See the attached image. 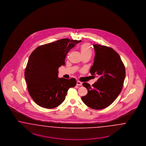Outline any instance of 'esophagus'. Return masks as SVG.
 Returning <instances> with one entry per match:
<instances>
[{"label":"esophagus","instance_id":"esophagus-1","mask_svg":"<svg viewBox=\"0 0 146 146\" xmlns=\"http://www.w3.org/2000/svg\"><path fill=\"white\" fill-rule=\"evenodd\" d=\"M76 85H77V86H82V82H79V81H77V82H76Z\"/></svg>","mask_w":146,"mask_h":146}]
</instances>
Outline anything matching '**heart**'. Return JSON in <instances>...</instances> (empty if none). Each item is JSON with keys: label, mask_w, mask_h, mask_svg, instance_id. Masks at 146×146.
Segmentation results:
<instances>
[{"label": "heart", "mask_w": 146, "mask_h": 146, "mask_svg": "<svg viewBox=\"0 0 146 146\" xmlns=\"http://www.w3.org/2000/svg\"><path fill=\"white\" fill-rule=\"evenodd\" d=\"M79 50L83 58H90L92 54V50L88 43H84L79 47Z\"/></svg>", "instance_id": "b5f03b06"}]
</instances>
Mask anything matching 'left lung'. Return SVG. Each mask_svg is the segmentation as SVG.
<instances>
[{
    "mask_svg": "<svg viewBox=\"0 0 146 146\" xmlns=\"http://www.w3.org/2000/svg\"><path fill=\"white\" fill-rule=\"evenodd\" d=\"M94 46L95 57L90 72L99 78L92 86L87 82L82 84L88 93L82 99L89 108L100 110L111 105L121 93L125 70L119 55L112 48L99 44Z\"/></svg>",
    "mask_w": 146,
    "mask_h": 146,
    "instance_id": "8db88e82",
    "label": "left lung"
}]
</instances>
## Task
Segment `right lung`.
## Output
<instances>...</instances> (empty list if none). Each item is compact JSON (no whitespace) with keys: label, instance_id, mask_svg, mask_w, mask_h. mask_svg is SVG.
Returning <instances> with one entry per match:
<instances>
[{"label":"right lung","instance_id":"add662e5","mask_svg":"<svg viewBox=\"0 0 146 146\" xmlns=\"http://www.w3.org/2000/svg\"><path fill=\"white\" fill-rule=\"evenodd\" d=\"M80 41L63 38L36 48L30 55L24 76L30 96L37 105L52 109L65 99L74 78H58V68L65 64L67 52Z\"/></svg>","mask_w":146,"mask_h":146}]
</instances>
